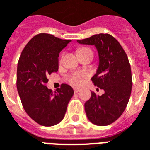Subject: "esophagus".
<instances>
[{
  "label": "esophagus",
  "mask_w": 150,
  "mask_h": 150,
  "mask_svg": "<svg viewBox=\"0 0 150 150\" xmlns=\"http://www.w3.org/2000/svg\"><path fill=\"white\" fill-rule=\"evenodd\" d=\"M73 89H74V91H75V93H77V92H78V91L80 90V88H76V87H74V88H73Z\"/></svg>",
  "instance_id": "esophagus-1"
}]
</instances>
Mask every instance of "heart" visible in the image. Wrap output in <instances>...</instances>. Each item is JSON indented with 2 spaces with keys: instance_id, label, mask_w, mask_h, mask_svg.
<instances>
[{
  "instance_id": "1",
  "label": "heart",
  "mask_w": 150,
  "mask_h": 150,
  "mask_svg": "<svg viewBox=\"0 0 150 150\" xmlns=\"http://www.w3.org/2000/svg\"><path fill=\"white\" fill-rule=\"evenodd\" d=\"M85 50H90L88 48H81L78 50V52H83ZM87 76L86 72L84 71H75L74 73H72L71 75L69 76L68 81L69 83H71L73 85H80L83 82V78H85Z\"/></svg>"
}]
</instances>
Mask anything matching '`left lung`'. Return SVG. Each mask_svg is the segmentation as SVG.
Wrapping results in <instances>:
<instances>
[{
  "label": "left lung",
  "mask_w": 150,
  "mask_h": 150,
  "mask_svg": "<svg viewBox=\"0 0 150 150\" xmlns=\"http://www.w3.org/2000/svg\"><path fill=\"white\" fill-rule=\"evenodd\" d=\"M77 42L95 46L97 50L99 65L91 80L104 91L101 96L91 92V98L84 104L86 115L96 125H108L122 115L130 98L132 82L128 57L118 41L110 34H95L77 40Z\"/></svg>",
  "instance_id": "left-lung-1"
}]
</instances>
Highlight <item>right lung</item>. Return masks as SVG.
<instances>
[{"label":"right lung","mask_w":150,"mask_h":150,"mask_svg":"<svg viewBox=\"0 0 150 150\" xmlns=\"http://www.w3.org/2000/svg\"><path fill=\"white\" fill-rule=\"evenodd\" d=\"M71 40L39 34L25 46L17 69V88L25 112L42 126L59 124L65 116L73 88L62 83L53 91L46 83L48 75L59 70V56Z\"/></svg>","instance_id":"right-lung-1"}]
</instances>
